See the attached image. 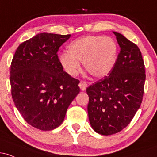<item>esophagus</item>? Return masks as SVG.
I'll return each instance as SVG.
<instances>
[{
	"mask_svg": "<svg viewBox=\"0 0 157 157\" xmlns=\"http://www.w3.org/2000/svg\"><path fill=\"white\" fill-rule=\"evenodd\" d=\"M79 86H80V89L82 90V91H85L86 87H87V83H86L85 81H80V82L79 83Z\"/></svg>",
	"mask_w": 157,
	"mask_h": 157,
	"instance_id": "34e87169",
	"label": "esophagus"
}]
</instances>
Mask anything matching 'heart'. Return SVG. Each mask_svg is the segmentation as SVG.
Returning <instances> with one entry per match:
<instances>
[{"instance_id":"1","label":"heart","mask_w":157,"mask_h":157,"mask_svg":"<svg viewBox=\"0 0 157 157\" xmlns=\"http://www.w3.org/2000/svg\"><path fill=\"white\" fill-rule=\"evenodd\" d=\"M68 53L60 55L65 71L75 76L82 62L85 69L95 78H102L112 71L117 60L118 48L111 37L90 36L75 41L68 46Z\"/></svg>"}]
</instances>
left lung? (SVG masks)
<instances>
[{
  "label": "left lung",
  "instance_id": "left-lung-1",
  "mask_svg": "<svg viewBox=\"0 0 157 157\" xmlns=\"http://www.w3.org/2000/svg\"><path fill=\"white\" fill-rule=\"evenodd\" d=\"M120 47L112 71L89 86L88 113L98 134H117L128 125L140 109L145 81V64L140 48L119 32H113Z\"/></svg>",
  "mask_w": 157,
  "mask_h": 157
}]
</instances>
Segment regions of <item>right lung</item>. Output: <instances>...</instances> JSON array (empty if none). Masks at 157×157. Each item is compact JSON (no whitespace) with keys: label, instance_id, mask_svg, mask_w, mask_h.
I'll use <instances>...</instances> for the list:
<instances>
[{"label":"right lung","instance_id":"1","mask_svg":"<svg viewBox=\"0 0 157 157\" xmlns=\"http://www.w3.org/2000/svg\"><path fill=\"white\" fill-rule=\"evenodd\" d=\"M70 36L38 34L19 45L11 63L15 105L27 123L40 130L60 126L80 92V81L63 71L57 55Z\"/></svg>","mask_w":157,"mask_h":157}]
</instances>
